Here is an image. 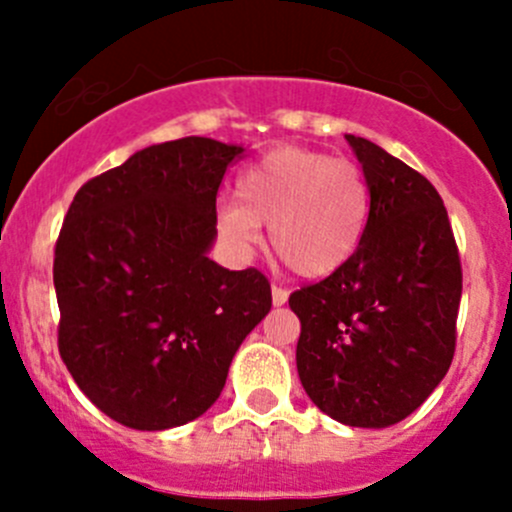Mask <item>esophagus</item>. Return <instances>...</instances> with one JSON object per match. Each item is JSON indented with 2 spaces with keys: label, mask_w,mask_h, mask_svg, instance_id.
I'll use <instances>...</instances> for the list:
<instances>
[{
  "label": "esophagus",
  "mask_w": 512,
  "mask_h": 512,
  "mask_svg": "<svg viewBox=\"0 0 512 512\" xmlns=\"http://www.w3.org/2000/svg\"><path fill=\"white\" fill-rule=\"evenodd\" d=\"M287 299H289V292L285 287L272 285V302H275V307H282V304H287Z\"/></svg>",
  "instance_id": "obj_1"
}]
</instances>
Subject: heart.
Segmentation results:
<instances>
[{
	"label": "heart",
	"instance_id": "b5f03b06",
	"mask_svg": "<svg viewBox=\"0 0 512 512\" xmlns=\"http://www.w3.org/2000/svg\"><path fill=\"white\" fill-rule=\"evenodd\" d=\"M371 215L364 168L312 148L285 146L262 156L237 180V203L220 208V235L240 252L270 227L277 260L319 280L342 270L361 245Z\"/></svg>",
	"mask_w": 512,
	"mask_h": 512
}]
</instances>
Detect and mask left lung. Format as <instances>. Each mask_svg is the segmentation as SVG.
Returning <instances> with one entry per match:
<instances>
[{"label": "left lung", "mask_w": 512, "mask_h": 512, "mask_svg": "<svg viewBox=\"0 0 512 512\" xmlns=\"http://www.w3.org/2000/svg\"><path fill=\"white\" fill-rule=\"evenodd\" d=\"M371 188L359 250L342 270L294 289L297 371L309 399L356 428L414 414L456 354L463 270L438 190L404 160L347 136Z\"/></svg>", "instance_id": "left-lung-1"}]
</instances>
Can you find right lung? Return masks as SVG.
<instances>
[{
    "label": "right lung",
    "mask_w": 512,
    "mask_h": 512,
    "mask_svg": "<svg viewBox=\"0 0 512 512\" xmlns=\"http://www.w3.org/2000/svg\"><path fill=\"white\" fill-rule=\"evenodd\" d=\"M240 153L200 136L158 143L86 180L69 205L54 247L59 354L123 426L163 431L205 414L270 312L260 270L232 272L205 255Z\"/></svg>",
    "instance_id": "1"
}]
</instances>
